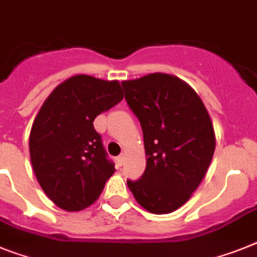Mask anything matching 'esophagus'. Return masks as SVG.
<instances>
[{"label": "esophagus", "mask_w": 257, "mask_h": 257, "mask_svg": "<svg viewBox=\"0 0 257 257\" xmlns=\"http://www.w3.org/2000/svg\"><path fill=\"white\" fill-rule=\"evenodd\" d=\"M124 161H125V154L122 153V154H120L117 157V162L120 163V165H122V163H124Z\"/></svg>", "instance_id": "1"}]
</instances>
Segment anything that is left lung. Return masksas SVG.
Here are the masks:
<instances>
[{
	"label": "left lung",
	"instance_id": "1",
	"mask_svg": "<svg viewBox=\"0 0 257 257\" xmlns=\"http://www.w3.org/2000/svg\"><path fill=\"white\" fill-rule=\"evenodd\" d=\"M125 100L144 133L146 169L126 180L140 205L166 214L188 201L206 174L215 149L205 105L182 79L153 73L121 82Z\"/></svg>",
	"mask_w": 257,
	"mask_h": 257
}]
</instances>
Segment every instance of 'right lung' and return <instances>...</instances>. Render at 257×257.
Wrapping results in <instances>:
<instances>
[{
	"mask_svg": "<svg viewBox=\"0 0 257 257\" xmlns=\"http://www.w3.org/2000/svg\"><path fill=\"white\" fill-rule=\"evenodd\" d=\"M117 81L74 75L52 91L30 133L39 184L59 208L78 212L95 201L115 172L94 120L121 102Z\"/></svg>",
	"mask_w": 257,
	"mask_h": 257,
	"instance_id": "obj_1",
	"label": "right lung"
}]
</instances>
